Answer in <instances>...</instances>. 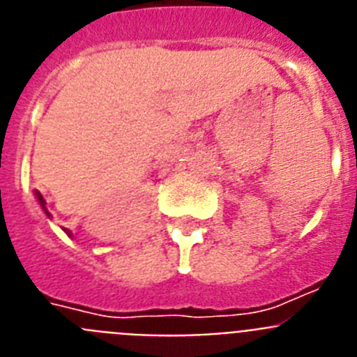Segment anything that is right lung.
I'll list each match as a JSON object with an SVG mask.
<instances>
[{
    "instance_id": "right-lung-1",
    "label": "right lung",
    "mask_w": 357,
    "mask_h": 357,
    "mask_svg": "<svg viewBox=\"0 0 357 357\" xmlns=\"http://www.w3.org/2000/svg\"><path fill=\"white\" fill-rule=\"evenodd\" d=\"M37 198H39V202H40V206L44 207V200H43V197H40L39 193H37ZM44 211H46V207H44ZM46 214H48V211H46Z\"/></svg>"
}]
</instances>
